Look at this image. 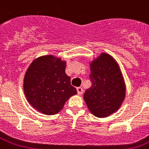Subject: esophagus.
I'll list each match as a JSON object with an SVG mask.
<instances>
[{
	"label": "esophagus",
	"instance_id": "obj_1",
	"mask_svg": "<svg viewBox=\"0 0 149 149\" xmlns=\"http://www.w3.org/2000/svg\"><path fill=\"white\" fill-rule=\"evenodd\" d=\"M77 93H78V94H79V95H81L82 93H83V92H84V90H83V88H82V87H77Z\"/></svg>",
	"mask_w": 149,
	"mask_h": 149
}]
</instances>
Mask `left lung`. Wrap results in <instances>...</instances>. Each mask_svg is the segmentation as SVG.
I'll return each mask as SVG.
<instances>
[{"mask_svg": "<svg viewBox=\"0 0 149 149\" xmlns=\"http://www.w3.org/2000/svg\"><path fill=\"white\" fill-rule=\"evenodd\" d=\"M92 85L84 93L89 111L97 118L116 112L125 98L126 86L119 65L109 54L103 52L91 63Z\"/></svg>", "mask_w": 149, "mask_h": 149, "instance_id": "1", "label": "left lung"}]
</instances>
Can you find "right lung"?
<instances>
[{
	"label": "right lung",
	"mask_w": 149,
	"mask_h": 149,
	"mask_svg": "<svg viewBox=\"0 0 149 149\" xmlns=\"http://www.w3.org/2000/svg\"><path fill=\"white\" fill-rule=\"evenodd\" d=\"M24 92L31 107L40 113L53 115L63 108L77 91L65 74V61L52 55L36 58L24 77Z\"/></svg>",
	"instance_id": "right-lung-1"
}]
</instances>
